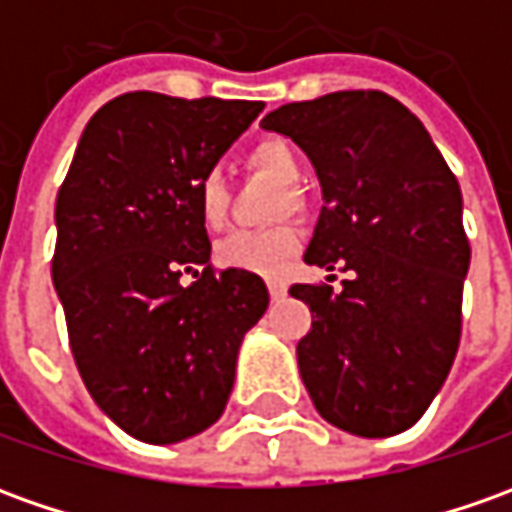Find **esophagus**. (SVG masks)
Here are the masks:
<instances>
[{
    "mask_svg": "<svg viewBox=\"0 0 512 512\" xmlns=\"http://www.w3.org/2000/svg\"><path fill=\"white\" fill-rule=\"evenodd\" d=\"M269 294L271 300H280V297H285V285L280 280H269Z\"/></svg>",
    "mask_w": 512,
    "mask_h": 512,
    "instance_id": "obj_1",
    "label": "esophagus"
}]
</instances>
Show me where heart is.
<instances>
[{
	"label": "heart",
	"mask_w": 512,
	"mask_h": 512,
	"mask_svg": "<svg viewBox=\"0 0 512 512\" xmlns=\"http://www.w3.org/2000/svg\"><path fill=\"white\" fill-rule=\"evenodd\" d=\"M249 168L257 173H266L274 182L285 184V193L277 196L274 218H285L288 212H297L302 207V193L297 182L302 176V162L297 151L285 139H263L249 151ZM196 207L204 227H224L229 215V187L227 179L210 170L201 176L196 187ZM300 246V232L291 224L269 229H238L218 243V260L224 266L255 274H280L283 266Z\"/></svg>",
	"instance_id": "heart-1"
}]
</instances>
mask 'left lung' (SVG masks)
Masks as SVG:
<instances>
[{
	"instance_id": "8db88e82",
	"label": "left lung",
	"mask_w": 512,
	"mask_h": 512,
	"mask_svg": "<svg viewBox=\"0 0 512 512\" xmlns=\"http://www.w3.org/2000/svg\"><path fill=\"white\" fill-rule=\"evenodd\" d=\"M260 125L314 162L325 207L305 263L353 271L342 291L297 283L311 308L297 344L302 384L330 426L392 437L415 426L460 347L471 246L462 193L429 131L384 92H333Z\"/></svg>"
}]
</instances>
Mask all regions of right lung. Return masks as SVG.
Masks as SVG:
<instances>
[{
    "label": "right lung",
    "mask_w": 512,
    "mask_h": 512,
    "mask_svg": "<svg viewBox=\"0 0 512 512\" xmlns=\"http://www.w3.org/2000/svg\"><path fill=\"white\" fill-rule=\"evenodd\" d=\"M263 103L128 92L86 123L55 201L52 285L100 412L142 443L210 429L243 336L269 308L243 269L212 274L196 187ZM204 268V272H198ZM184 270L197 283L182 286Z\"/></svg>",
    "instance_id": "right-lung-1"
}]
</instances>
